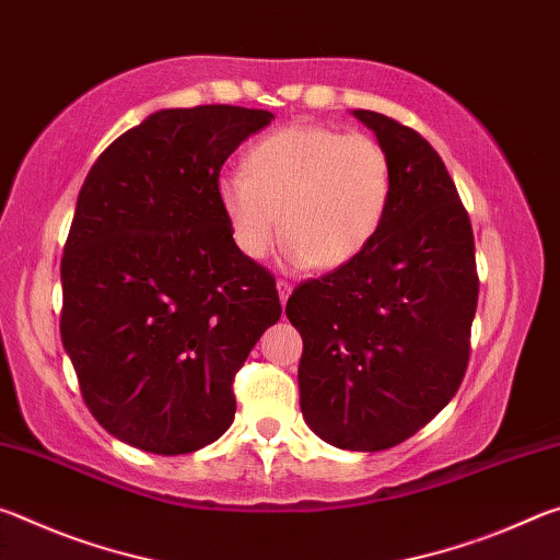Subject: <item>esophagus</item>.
I'll return each mask as SVG.
<instances>
[{
    "label": "esophagus",
    "mask_w": 560,
    "mask_h": 560,
    "mask_svg": "<svg viewBox=\"0 0 560 560\" xmlns=\"http://www.w3.org/2000/svg\"><path fill=\"white\" fill-rule=\"evenodd\" d=\"M277 289H279V299H281V306H287V301H289V296H291V291H293V287L289 281H283V279H279L277 281Z\"/></svg>",
    "instance_id": "34e87169"
}]
</instances>
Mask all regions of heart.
<instances>
[{"instance_id": "b5f03b06", "label": "heart", "mask_w": 560, "mask_h": 560, "mask_svg": "<svg viewBox=\"0 0 560 560\" xmlns=\"http://www.w3.org/2000/svg\"><path fill=\"white\" fill-rule=\"evenodd\" d=\"M393 183V160L368 132L287 126L246 153V173L220 177L217 197L244 257H267L283 230L291 264L338 269L381 232Z\"/></svg>"}]
</instances>
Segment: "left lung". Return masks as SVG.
<instances>
[{
	"label": "left lung",
	"mask_w": 560,
	"mask_h": 560,
	"mask_svg": "<svg viewBox=\"0 0 560 560\" xmlns=\"http://www.w3.org/2000/svg\"><path fill=\"white\" fill-rule=\"evenodd\" d=\"M393 160V200L353 261L291 293L303 338L301 412L340 450L381 452L422 430L469 363L479 277L469 214L428 140L353 110Z\"/></svg>",
	"instance_id": "obj_1"
}]
</instances>
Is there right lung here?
I'll use <instances>...</instances> for the list:
<instances>
[{"label":"right lung","mask_w":560,"mask_h":560,"mask_svg":"<svg viewBox=\"0 0 560 560\" xmlns=\"http://www.w3.org/2000/svg\"><path fill=\"white\" fill-rule=\"evenodd\" d=\"M269 110L167 108L103 150L61 257V340L103 430L187 454L234 420V375L281 318L271 271L244 257L217 197L224 160Z\"/></svg>","instance_id":"right-lung-1"}]
</instances>
